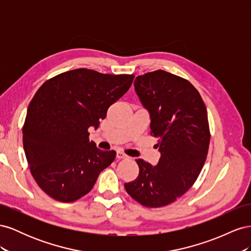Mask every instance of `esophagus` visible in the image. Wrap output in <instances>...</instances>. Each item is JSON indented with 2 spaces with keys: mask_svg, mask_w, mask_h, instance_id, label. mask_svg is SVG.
Wrapping results in <instances>:
<instances>
[{
  "mask_svg": "<svg viewBox=\"0 0 251 251\" xmlns=\"http://www.w3.org/2000/svg\"><path fill=\"white\" fill-rule=\"evenodd\" d=\"M116 158H117V159H126V158H127V156H126L125 153H123V151H117Z\"/></svg>",
  "mask_w": 251,
  "mask_h": 251,
  "instance_id": "obj_1",
  "label": "esophagus"
}]
</instances>
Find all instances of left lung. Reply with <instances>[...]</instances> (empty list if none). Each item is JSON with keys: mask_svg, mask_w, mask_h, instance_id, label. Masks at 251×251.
I'll return each instance as SVG.
<instances>
[{"mask_svg": "<svg viewBox=\"0 0 251 251\" xmlns=\"http://www.w3.org/2000/svg\"><path fill=\"white\" fill-rule=\"evenodd\" d=\"M134 87L161 156L156 166L137 159L138 177L125 187L143 206L162 207L184 195L203 168L210 139L207 111L191 82L163 70L139 75Z\"/></svg>", "mask_w": 251, "mask_h": 251, "instance_id": "8db88e82", "label": "left lung"}]
</instances>
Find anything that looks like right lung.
Returning a JSON list of instances; mask_svg holds the SVG:
<instances>
[{
	"mask_svg": "<svg viewBox=\"0 0 251 251\" xmlns=\"http://www.w3.org/2000/svg\"><path fill=\"white\" fill-rule=\"evenodd\" d=\"M134 75L75 69L45 81L30 101L23 144L34 180L54 200L74 202L87 195L115 151L89 140L111 104L130 89Z\"/></svg>",
	"mask_w": 251,
	"mask_h": 251,
	"instance_id": "obj_1",
	"label": "right lung"
}]
</instances>
